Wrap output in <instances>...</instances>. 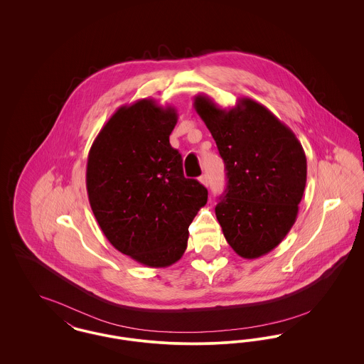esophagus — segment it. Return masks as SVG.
I'll list each match as a JSON object with an SVG mask.
<instances>
[{
  "label": "esophagus",
  "instance_id": "esophagus-1",
  "mask_svg": "<svg viewBox=\"0 0 364 364\" xmlns=\"http://www.w3.org/2000/svg\"><path fill=\"white\" fill-rule=\"evenodd\" d=\"M199 181H200V184H203L205 187H208V174H202L200 177H199Z\"/></svg>",
  "mask_w": 364,
  "mask_h": 364
}]
</instances>
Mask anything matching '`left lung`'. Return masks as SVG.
<instances>
[{"label":"left lung","mask_w":364,"mask_h":364,"mask_svg":"<svg viewBox=\"0 0 364 364\" xmlns=\"http://www.w3.org/2000/svg\"><path fill=\"white\" fill-rule=\"evenodd\" d=\"M225 162V193L215 215L226 242L245 259L274 250L294 226L307 181V159L292 129L263 105L239 98L223 109L193 98Z\"/></svg>","instance_id":"8db88e82"}]
</instances>
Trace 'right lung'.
Wrapping results in <instances>:
<instances>
[{"mask_svg": "<svg viewBox=\"0 0 364 364\" xmlns=\"http://www.w3.org/2000/svg\"><path fill=\"white\" fill-rule=\"evenodd\" d=\"M173 106L144 98L119 107L87 158L90 206L106 239L147 267H168L187 248L188 226L208 203V190L186 178L169 143Z\"/></svg>", "mask_w": 364, "mask_h": 364, "instance_id": "obj_1", "label": "right lung"}]
</instances>
